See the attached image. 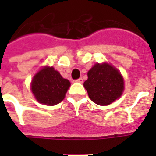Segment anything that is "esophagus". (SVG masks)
Masks as SVG:
<instances>
[{
	"mask_svg": "<svg viewBox=\"0 0 156 156\" xmlns=\"http://www.w3.org/2000/svg\"><path fill=\"white\" fill-rule=\"evenodd\" d=\"M76 82H78V83H83V79L82 78H79L78 79L76 80Z\"/></svg>",
	"mask_w": 156,
	"mask_h": 156,
	"instance_id": "34e87169",
	"label": "esophagus"
}]
</instances>
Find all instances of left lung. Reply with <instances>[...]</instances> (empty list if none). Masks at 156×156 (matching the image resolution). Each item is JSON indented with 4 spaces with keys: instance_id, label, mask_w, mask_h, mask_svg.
Returning <instances> with one entry per match:
<instances>
[{
    "instance_id": "8db88e82",
    "label": "left lung",
    "mask_w": 156,
    "mask_h": 156,
    "mask_svg": "<svg viewBox=\"0 0 156 156\" xmlns=\"http://www.w3.org/2000/svg\"><path fill=\"white\" fill-rule=\"evenodd\" d=\"M83 86L92 101L98 105H108L122 94L124 79L111 65L96 63L88 71Z\"/></svg>"
}]
</instances>
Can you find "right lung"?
Here are the masks:
<instances>
[{"instance_id": "1", "label": "right lung", "mask_w": 156, "mask_h": 156, "mask_svg": "<svg viewBox=\"0 0 156 156\" xmlns=\"http://www.w3.org/2000/svg\"><path fill=\"white\" fill-rule=\"evenodd\" d=\"M69 86L70 82L52 67H45L32 79V91L39 103L52 106L62 102Z\"/></svg>"}]
</instances>
